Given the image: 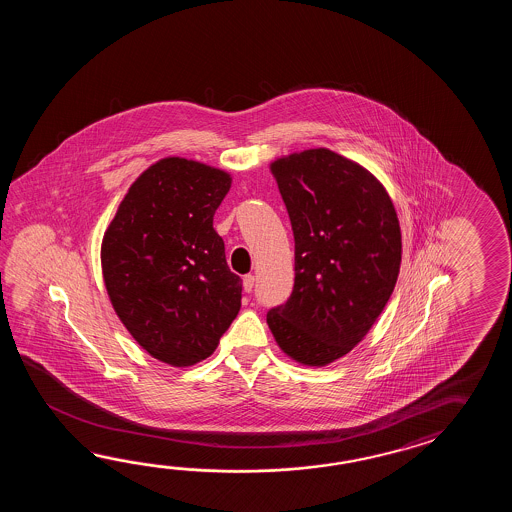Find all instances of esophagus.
<instances>
[{"mask_svg": "<svg viewBox=\"0 0 512 512\" xmlns=\"http://www.w3.org/2000/svg\"><path fill=\"white\" fill-rule=\"evenodd\" d=\"M243 291L245 293H251L252 287H254V276L252 274H247V276H243Z\"/></svg>", "mask_w": 512, "mask_h": 512, "instance_id": "34e87169", "label": "esophagus"}]
</instances>
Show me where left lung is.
Masks as SVG:
<instances>
[{"instance_id":"1","label":"left lung","mask_w":512,"mask_h":512,"mask_svg":"<svg viewBox=\"0 0 512 512\" xmlns=\"http://www.w3.org/2000/svg\"><path fill=\"white\" fill-rule=\"evenodd\" d=\"M294 234V289L267 324L283 353L324 368L368 335L401 269L392 197L362 164L329 148L274 159Z\"/></svg>"}]
</instances>
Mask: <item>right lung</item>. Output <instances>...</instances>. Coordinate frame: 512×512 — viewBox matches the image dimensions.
Segmentation results:
<instances>
[{"mask_svg":"<svg viewBox=\"0 0 512 512\" xmlns=\"http://www.w3.org/2000/svg\"><path fill=\"white\" fill-rule=\"evenodd\" d=\"M232 175L185 157L148 166L122 197L100 245L120 322L153 359L188 368L210 357L241 307L214 214Z\"/></svg>","mask_w":512,"mask_h":512,"instance_id":"obj_1","label":"right lung"}]
</instances>
